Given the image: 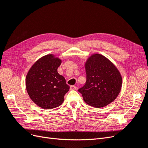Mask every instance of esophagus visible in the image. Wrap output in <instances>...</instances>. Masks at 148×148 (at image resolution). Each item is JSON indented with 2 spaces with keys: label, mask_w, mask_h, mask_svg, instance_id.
Here are the masks:
<instances>
[{
  "label": "esophagus",
  "mask_w": 148,
  "mask_h": 148,
  "mask_svg": "<svg viewBox=\"0 0 148 148\" xmlns=\"http://www.w3.org/2000/svg\"><path fill=\"white\" fill-rule=\"evenodd\" d=\"M77 89H78V88L77 86H74V85H71V86H70V89H71V90H77Z\"/></svg>",
  "instance_id": "34e87169"
}]
</instances>
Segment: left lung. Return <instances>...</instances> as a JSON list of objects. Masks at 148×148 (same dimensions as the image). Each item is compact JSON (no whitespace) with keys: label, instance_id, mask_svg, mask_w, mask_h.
<instances>
[{"label":"left lung","instance_id":"8db88e82","mask_svg":"<svg viewBox=\"0 0 148 148\" xmlns=\"http://www.w3.org/2000/svg\"><path fill=\"white\" fill-rule=\"evenodd\" d=\"M86 82L78 89L84 101L96 108L113 102L120 92L122 77L110 60L99 53L89 56L84 64Z\"/></svg>","mask_w":148,"mask_h":148}]
</instances>
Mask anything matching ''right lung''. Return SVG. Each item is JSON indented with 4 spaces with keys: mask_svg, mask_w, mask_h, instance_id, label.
<instances>
[{
    "mask_svg": "<svg viewBox=\"0 0 148 148\" xmlns=\"http://www.w3.org/2000/svg\"><path fill=\"white\" fill-rule=\"evenodd\" d=\"M62 62L55 55H46L35 62L26 75V88L29 97L44 109L60 106L69 91L65 78L57 71Z\"/></svg>",
    "mask_w": 148,
    "mask_h": 148,
    "instance_id": "add662e5",
    "label": "right lung"
}]
</instances>
